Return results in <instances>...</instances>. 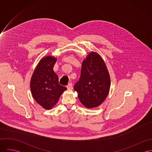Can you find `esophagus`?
<instances>
[{
	"instance_id": "esophagus-1",
	"label": "esophagus",
	"mask_w": 152,
	"mask_h": 152,
	"mask_svg": "<svg viewBox=\"0 0 152 152\" xmlns=\"http://www.w3.org/2000/svg\"><path fill=\"white\" fill-rule=\"evenodd\" d=\"M66 88H67V89H69V90H72V89H73L72 84L71 83L68 84L67 85V86H66Z\"/></svg>"
}]
</instances>
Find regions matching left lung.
Masks as SVG:
<instances>
[{
    "label": "left lung",
    "mask_w": 152,
    "mask_h": 152,
    "mask_svg": "<svg viewBox=\"0 0 152 152\" xmlns=\"http://www.w3.org/2000/svg\"><path fill=\"white\" fill-rule=\"evenodd\" d=\"M110 79L103 58L91 51L83 61L81 76L74 85L80 102L87 108L98 107L108 95Z\"/></svg>",
    "instance_id": "8db88e82"
}]
</instances>
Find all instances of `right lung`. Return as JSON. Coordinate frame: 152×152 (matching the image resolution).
<instances>
[{
  "instance_id": "right-lung-1",
  "label": "right lung",
  "mask_w": 152,
  "mask_h": 152,
  "mask_svg": "<svg viewBox=\"0 0 152 152\" xmlns=\"http://www.w3.org/2000/svg\"><path fill=\"white\" fill-rule=\"evenodd\" d=\"M57 58L43 57L34 69L30 80V89L34 100L44 109H51L57 103L66 88L58 84V77L53 67Z\"/></svg>"
}]
</instances>
